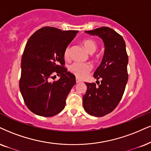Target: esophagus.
<instances>
[{"instance_id":"esophagus-1","label":"esophagus","mask_w":151,"mask_h":151,"mask_svg":"<svg viewBox=\"0 0 151 151\" xmlns=\"http://www.w3.org/2000/svg\"><path fill=\"white\" fill-rule=\"evenodd\" d=\"M76 83H80V82H81V79H79L78 78H76Z\"/></svg>"}]
</instances>
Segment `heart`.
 <instances>
[{
    "mask_svg": "<svg viewBox=\"0 0 151 151\" xmlns=\"http://www.w3.org/2000/svg\"><path fill=\"white\" fill-rule=\"evenodd\" d=\"M83 45L85 46V49L89 53L93 54L95 52V51L97 50V44L92 39H86L83 41ZM70 46L66 47L64 50V57L66 59H68L70 57ZM92 70V66L89 64H85V63H80V62H74L69 66V70L72 73L77 76L78 78H84L87 74Z\"/></svg>",
    "mask_w": 151,
    "mask_h": 151,
    "instance_id": "b5f03b06",
    "label": "heart"
}]
</instances>
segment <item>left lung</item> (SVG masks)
I'll use <instances>...</instances> for the list:
<instances>
[{"instance_id":"left-lung-1","label":"left lung","mask_w":151,"mask_h":151,"mask_svg":"<svg viewBox=\"0 0 151 151\" xmlns=\"http://www.w3.org/2000/svg\"><path fill=\"white\" fill-rule=\"evenodd\" d=\"M85 33L98 36L105 46L101 64L94 73L98 85L85 83L87 88L83 96V108L95 117L109 114L116 108L123 96L128 81V56L123 38L109 27H100Z\"/></svg>"}]
</instances>
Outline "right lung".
Wrapping results in <instances>:
<instances>
[{
	"label": "right lung",
	"mask_w": 151,
	"mask_h": 151,
	"mask_svg": "<svg viewBox=\"0 0 151 151\" xmlns=\"http://www.w3.org/2000/svg\"><path fill=\"white\" fill-rule=\"evenodd\" d=\"M78 32L45 27L27 41L22 57L19 89L28 109L35 114L52 117L64 109L76 84V76L64 66V50ZM57 75L60 78L52 82Z\"/></svg>",
	"instance_id": "add662e5"
}]
</instances>
